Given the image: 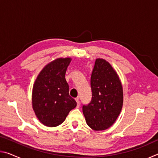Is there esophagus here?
<instances>
[{
    "instance_id": "1",
    "label": "esophagus",
    "mask_w": 158,
    "mask_h": 158,
    "mask_svg": "<svg viewBox=\"0 0 158 158\" xmlns=\"http://www.w3.org/2000/svg\"><path fill=\"white\" fill-rule=\"evenodd\" d=\"M76 102H77V107H79V106H80V102H79V98H77L76 99Z\"/></svg>"
}]
</instances>
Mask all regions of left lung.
I'll use <instances>...</instances> for the list:
<instances>
[{
  "label": "left lung",
  "instance_id": "8db88e82",
  "mask_svg": "<svg viewBox=\"0 0 158 158\" xmlns=\"http://www.w3.org/2000/svg\"><path fill=\"white\" fill-rule=\"evenodd\" d=\"M92 98L82 106L88 125L104 130L113 125L121 113L123 94L119 77L105 60L96 59L90 77Z\"/></svg>",
  "mask_w": 158,
  "mask_h": 158
}]
</instances>
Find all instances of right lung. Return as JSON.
I'll return each instance as SVG.
<instances>
[{
    "label": "right lung",
    "instance_id": "add662e5",
    "mask_svg": "<svg viewBox=\"0 0 158 158\" xmlns=\"http://www.w3.org/2000/svg\"><path fill=\"white\" fill-rule=\"evenodd\" d=\"M69 58H58L44 67L37 76L33 89V108L42 124L56 127L65 121L77 102L69 94L65 79Z\"/></svg>",
    "mask_w": 158,
    "mask_h": 158
}]
</instances>
